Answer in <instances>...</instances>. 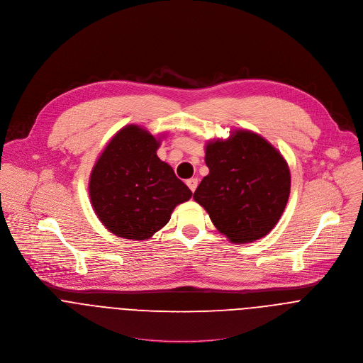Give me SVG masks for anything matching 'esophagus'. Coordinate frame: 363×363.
<instances>
[{
	"label": "esophagus",
	"mask_w": 363,
	"mask_h": 363,
	"mask_svg": "<svg viewBox=\"0 0 363 363\" xmlns=\"http://www.w3.org/2000/svg\"><path fill=\"white\" fill-rule=\"evenodd\" d=\"M186 183H187L189 189H190V190L194 193V191H196V189H197V186H199V180L193 177V179H189Z\"/></svg>",
	"instance_id": "1"
}]
</instances>
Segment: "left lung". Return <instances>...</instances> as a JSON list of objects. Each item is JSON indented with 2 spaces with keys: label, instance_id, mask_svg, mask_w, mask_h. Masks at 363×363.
<instances>
[{
  "label": "left lung",
  "instance_id": "1",
  "mask_svg": "<svg viewBox=\"0 0 363 363\" xmlns=\"http://www.w3.org/2000/svg\"><path fill=\"white\" fill-rule=\"evenodd\" d=\"M209 173L194 193L215 228L233 245L267 236L278 223L291 193V172L282 154L250 130L206 144Z\"/></svg>",
  "mask_w": 363,
  "mask_h": 363
}]
</instances>
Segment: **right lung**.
Here are the masks:
<instances>
[{"instance_id":"1","label":"right lung","mask_w":363,"mask_h":363,"mask_svg":"<svg viewBox=\"0 0 363 363\" xmlns=\"http://www.w3.org/2000/svg\"><path fill=\"white\" fill-rule=\"evenodd\" d=\"M164 137L128 124L111 137L95 162L89 199L110 233L147 240L170 220L174 208L191 199L193 193L172 166L156 155Z\"/></svg>"}]
</instances>
